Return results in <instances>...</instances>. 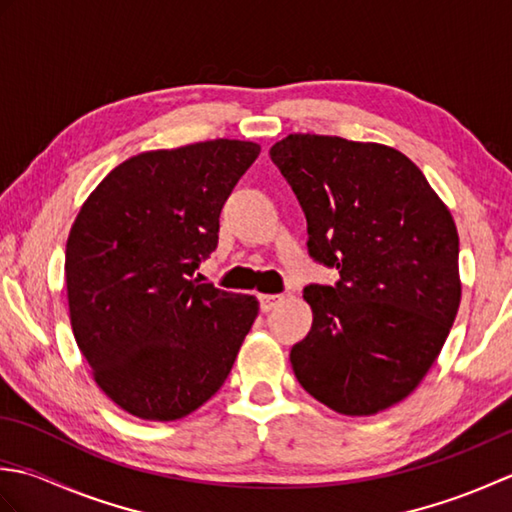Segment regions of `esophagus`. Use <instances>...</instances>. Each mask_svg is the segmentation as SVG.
<instances>
[{"mask_svg":"<svg viewBox=\"0 0 512 512\" xmlns=\"http://www.w3.org/2000/svg\"><path fill=\"white\" fill-rule=\"evenodd\" d=\"M284 301V295H259V310L270 312Z\"/></svg>","mask_w":512,"mask_h":512,"instance_id":"esophagus-1","label":"esophagus"}]
</instances>
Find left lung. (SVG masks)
I'll list each match as a JSON object with an SVG mask.
<instances>
[{"instance_id": "obj_1", "label": "left lung", "mask_w": 512, "mask_h": 512, "mask_svg": "<svg viewBox=\"0 0 512 512\" xmlns=\"http://www.w3.org/2000/svg\"><path fill=\"white\" fill-rule=\"evenodd\" d=\"M270 160L308 222V255L339 270L310 284L314 321L292 345L301 387L345 416H372L418 387L460 308V239L447 206L400 151L290 134Z\"/></svg>"}]
</instances>
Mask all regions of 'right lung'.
Segmentation results:
<instances>
[{
  "instance_id": "right-lung-1",
  "label": "right lung",
  "mask_w": 512,
  "mask_h": 512,
  "mask_svg": "<svg viewBox=\"0 0 512 512\" xmlns=\"http://www.w3.org/2000/svg\"><path fill=\"white\" fill-rule=\"evenodd\" d=\"M259 156L206 140L125 160L81 206L65 246L74 339L96 383L143 420L204 405L257 317V301L200 284L220 213Z\"/></svg>"
}]
</instances>
